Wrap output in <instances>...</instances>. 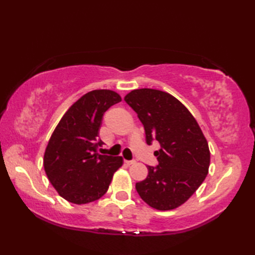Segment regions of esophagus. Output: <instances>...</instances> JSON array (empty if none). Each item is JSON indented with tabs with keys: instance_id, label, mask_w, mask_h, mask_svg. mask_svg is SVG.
Segmentation results:
<instances>
[{
	"instance_id": "1",
	"label": "esophagus",
	"mask_w": 255,
	"mask_h": 255,
	"mask_svg": "<svg viewBox=\"0 0 255 255\" xmlns=\"http://www.w3.org/2000/svg\"><path fill=\"white\" fill-rule=\"evenodd\" d=\"M124 163L126 164V165H132V164L136 163V161H134V160H130V161H128V160H125V161H124Z\"/></svg>"
}]
</instances>
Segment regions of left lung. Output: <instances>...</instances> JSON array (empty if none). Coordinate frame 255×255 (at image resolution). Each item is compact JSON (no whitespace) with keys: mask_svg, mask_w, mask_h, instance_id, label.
<instances>
[{"mask_svg":"<svg viewBox=\"0 0 255 255\" xmlns=\"http://www.w3.org/2000/svg\"><path fill=\"white\" fill-rule=\"evenodd\" d=\"M125 102L143 125L145 141H158L159 164L136 183L139 196L158 210H171L196 192L208 174L210 152L196 119L174 96L152 89L133 90Z\"/></svg>","mask_w":255,"mask_h":255,"instance_id":"1","label":"left lung"}]
</instances>
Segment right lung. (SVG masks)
Returning <instances> with one entry per match:
<instances>
[{
  "instance_id": "right-lung-1",
  "label": "right lung",
  "mask_w": 255,
  "mask_h": 255,
  "mask_svg": "<svg viewBox=\"0 0 255 255\" xmlns=\"http://www.w3.org/2000/svg\"><path fill=\"white\" fill-rule=\"evenodd\" d=\"M122 101L116 92L94 90L69 108L59 122L44 155L45 172L61 197L73 204L100 199L123 165L122 156L99 154L103 115Z\"/></svg>"
}]
</instances>
